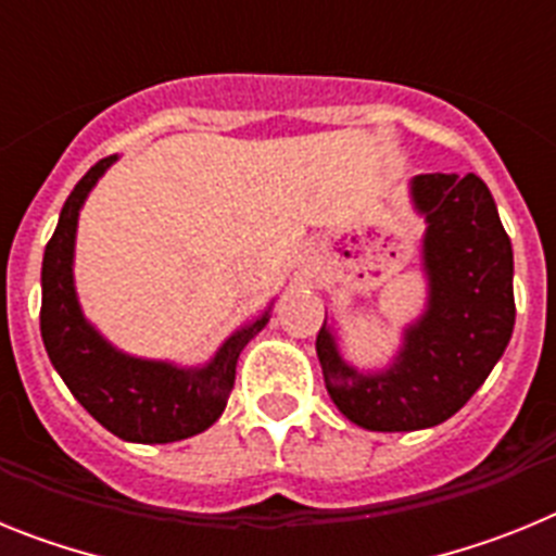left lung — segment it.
Here are the masks:
<instances>
[{
	"instance_id": "left-lung-1",
	"label": "left lung",
	"mask_w": 556,
	"mask_h": 556,
	"mask_svg": "<svg viewBox=\"0 0 556 556\" xmlns=\"http://www.w3.org/2000/svg\"><path fill=\"white\" fill-rule=\"evenodd\" d=\"M409 198L426 223L420 267L429 292L390 365L358 370L339 351L331 323L317 333L328 395L367 431H417L448 420L484 384L515 326L513 244L484 180L415 175Z\"/></svg>"
}]
</instances>
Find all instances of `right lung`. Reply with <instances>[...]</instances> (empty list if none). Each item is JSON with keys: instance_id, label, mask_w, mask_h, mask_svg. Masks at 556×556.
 I'll return each instance as SVG.
<instances>
[{"instance_id": "add662e5", "label": "right lung", "mask_w": 556, "mask_h": 556, "mask_svg": "<svg viewBox=\"0 0 556 556\" xmlns=\"http://www.w3.org/2000/svg\"><path fill=\"white\" fill-rule=\"evenodd\" d=\"M116 159L108 155L83 175L43 250L41 339L63 384L111 434L127 443H178L217 424L233 390L239 353L267 326L273 303L255 320L236 328L198 367L130 356L111 345L86 320L77 301L75 242L83 203Z\"/></svg>"}]
</instances>
